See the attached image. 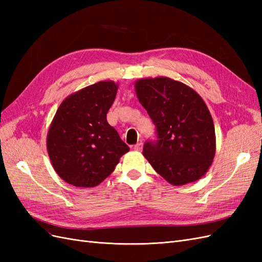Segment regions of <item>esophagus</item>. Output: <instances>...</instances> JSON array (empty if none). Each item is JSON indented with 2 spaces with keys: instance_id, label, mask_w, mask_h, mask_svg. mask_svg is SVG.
Wrapping results in <instances>:
<instances>
[{
  "instance_id": "esophagus-1",
  "label": "esophagus",
  "mask_w": 262,
  "mask_h": 262,
  "mask_svg": "<svg viewBox=\"0 0 262 262\" xmlns=\"http://www.w3.org/2000/svg\"><path fill=\"white\" fill-rule=\"evenodd\" d=\"M133 148L136 149V150H142V148H143V144H142L141 142H140V143H138V144L134 145V147H133Z\"/></svg>"
}]
</instances>
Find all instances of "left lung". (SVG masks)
<instances>
[{"instance_id": "1", "label": "left lung", "mask_w": 262, "mask_h": 262, "mask_svg": "<svg viewBox=\"0 0 262 262\" xmlns=\"http://www.w3.org/2000/svg\"><path fill=\"white\" fill-rule=\"evenodd\" d=\"M141 105L156 126L143 155L157 173L173 186L200 179L215 155V130L200 95L168 77L136 82Z\"/></svg>"}]
</instances>
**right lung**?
I'll return each instance as SVG.
<instances>
[{
    "mask_svg": "<svg viewBox=\"0 0 262 262\" xmlns=\"http://www.w3.org/2000/svg\"><path fill=\"white\" fill-rule=\"evenodd\" d=\"M118 85L102 81L70 95L58 108L47 149L58 175L70 185L90 188L112 173L129 146L107 121Z\"/></svg>",
    "mask_w": 262,
    "mask_h": 262,
    "instance_id": "add662e5",
    "label": "right lung"
}]
</instances>
